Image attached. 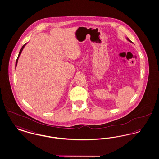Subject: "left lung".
Instances as JSON below:
<instances>
[{"instance_id": "8db88e82", "label": "left lung", "mask_w": 159, "mask_h": 159, "mask_svg": "<svg viewBox=\"0 0 159 159\" xmlns=\"http://www.w3.org/2000/svg\"><path fill=\"white\" fill-rule=\"evenodd\" d=\"M126 39H127V40H128L129 42H131V43H133V42H132L130 40H129V39L128 38H126Z\"/></svg>"}]
</instances>
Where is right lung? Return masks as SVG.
Masks as SVG:
<instances>
[{"mask_svg":"<svg viewBox=\"0 0 159 159\" xmlns=\"http://www.w3.org/2000/svg\"><path fill=\"white\" fill-rule=\"evenodd\" d=\"M26 44H27V43H26L25 44H24V45L22 46V48H21V49L20 51V52H19L18 56V58H17V59H16V63H15V68H16V65H17V63H18V58H19V57H20V55H21V52H22V51H23V49H24V48L25 47V46Z\"/></svg>","mask_w":159,"mask_h":159,"instance_id":"right-lung-1","label":"right lung"}]
</instances>
